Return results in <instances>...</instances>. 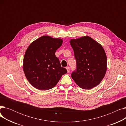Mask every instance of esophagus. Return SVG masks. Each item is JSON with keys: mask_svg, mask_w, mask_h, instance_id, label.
<instances>
[{"mask_svg": "<svg viewBox=\"0 0 126 126\" xmlns=\"http://www.w3.org/2000/svg\"><path fill=\"white\" fill-rule=\"evenodd\" d=\"M66 69H67V72H69L70 71V68H69V67H66Z\"/></svg>", "mask_w": 126, "mask_h": 126, "instance_id": "1", "label": "esophagus"}]
</instances>
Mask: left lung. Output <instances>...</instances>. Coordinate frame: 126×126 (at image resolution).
Here are the masks:
<instances>
[{
	"label": "left lung",
	"instance_id": "left-lung-1",
	"mask_svg": "<svg viewBox=\"0 0 126 126\" xmlns=\"http://www.w3.org/2000/svg\"><path fill=\"white\" fill-rule=\"evenodd\" d=\"M76 70L71 77L79 87L90 89L103 80L107 70V56L102 46L89 36L71 39Z\"/></svg>",
	"mask_w": 126,
	"mask_h": 126
}]
</instances>
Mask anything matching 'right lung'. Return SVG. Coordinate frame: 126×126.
I'll return each instance as SVG.
<instances>
[{
    "label": "right lung",
    "mask_w": 126,
    "mask_h": 126,
    "mask_svg": "<svg viewBox=\"0 0 126 126\" xmlns=\"http://www.w3.org/2000/svg\"><path fill=\"white\" fill-rule=\"evenodd\" d=\"M62 43L61 39L43 36L32 42L26 49L23 68L33 87L41 90L52 88L62 76L67 73L55 55Z\"/></svg>",
    "instance_id": "add662e5"
}]
</instances>
